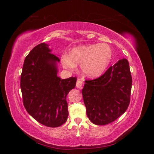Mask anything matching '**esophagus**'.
<instances>
[{
	"mask_svg": "<svg viewBox=\"0 0 154 154\" xmlns=\"http://www.w3.org/2000/svg\"><path fill=\"white\" fill-rule=\"evenodd\" d=\"M76 86L77 88H81V87L82 86V82L80 80H78L76 81Z\"/></svg>",
	"mask_w": 154,
	"mask_h": 154,
	"instance_id": "34e87169",
	"label": "esophagus"
}]
</instances>
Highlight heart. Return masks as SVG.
Returning a JSON list of instances; mask_svg holds the SVG:
<instances>
[{
  "label": "heart",
  "instance_id": "1",
  "mask_svg": "<svg viewBox=\"0 0 154 154\" xmlns=\"http://www.w3.org/2000/svg\"><path fill=\"white\" fill-rule=\"evenodd\" d=\"M112 51L106 44H96L78 46L69 52V57H62L63 66L72 69L75 65L81 64L83 75L89 78H96L103 74L109 65Z\"/></svg>",
  "mask_w": 154,
  "mask_h": 154
}]
</instances>
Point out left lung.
<instances>
[{
    "label": "left lung",
    "instance_id": "8db88e82",
    "mask_svg": "<svg viewBox=\"0 0 154 154\" xmlns=\"http://www.w3.org/2000/svg\"><path fill=\"white\" fill-rule=\"evenodd\" d=\"M85 82L83 101L88 118L94 124L113 122L128 109L132 78L127 59L119 60L99 78Z\"/></svg>",
    "mask_w": 154,
    "mask_h": 154
}]
</instances>
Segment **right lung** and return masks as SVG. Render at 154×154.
<instances>
[{
    "label": "right lung",
    "mask_w": 154,
    "mask_h": 154,
    "mask_svg": "<svg viewBox=\"0 0 154 154\" xmlns=\"http://www.w3.org/2000/svg\"><path fill=\"white\" fill-rule=\"evenodd\" d=\"M42 43L27 55L20 76L23 104L37 122L49 127H58L69 116L66 97L76 86V77L57 76L60 59Z\"/></svg>",
    "instance_id": "add662e5"
}]
</instances>
